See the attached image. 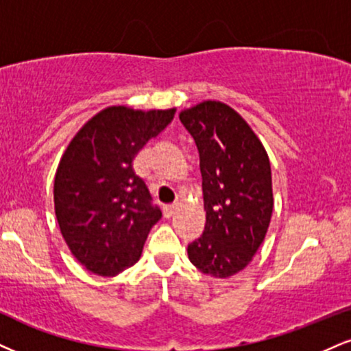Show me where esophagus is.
<instances>
[{"mask_svg": "<svg viewBox=\"0 0 351 351\" xmlns=\"http://www.w3.org/2000/svg\"><path fill=\"white\" fill-rule=\"evenodd\" d=\"M176 209H178V206H175V204H171V206H165V209H163L165 217L170 219V217L175 216V214H176Z\"/></svg>", "mask_w": 351, "mask_h": 351, "instance_id": "obj_1", "label": "esophagus"}]
</instances>
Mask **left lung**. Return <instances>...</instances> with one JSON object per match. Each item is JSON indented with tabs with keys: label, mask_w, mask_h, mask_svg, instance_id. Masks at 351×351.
I'll return each instance as SVG.
<instances>
[{
	"label": "left lung",
	"mask_w": 351,
	"mask_h": 351,
	"mask_svg": "<svg viewBox=\"0 0 351 351\" xmlns=\"http://www.w3.org/2000/svg\"><path fill=\"white\" fill-rule=\"evenodd\" d=\"M199 152L206 226L188 245L201 273L230 278L253 260L273 214L271 167L263 143L229 104L202 101L180 112Z\"/></svg>",
	"instance_id": "1"
}]
</instances>
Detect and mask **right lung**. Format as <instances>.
<instances>
[{"label": "right lung", "mask_w": 351, "mask_h": 351, "mask_svg": "<svg viewBox=\"0 0 351 351\" xmlns=\"http://www.w3.org/2000/svg\"><path fill=\"white\" fill-rule=\"evenodd\" d=\"M175 112L109 106L84 122L63 152L53 181L55 216L71 255L93 274L111 278L137 263L162 217L132 163Z\"/></svg>", "instance_id": "1"}]
</instances>
